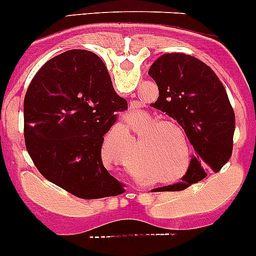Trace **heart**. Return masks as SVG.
I'll return each mask as SVG.
<instances>
[{
  "label": "heart",
  "mask_w": 256,
  "mask_h": 256,
  "mask_svg": "<svg viewBox=\"0 0 256 256\" xmlns=\"http://www.w3.org/2000/svg\"><path fill=\"white\" fill-rule=\"evenodd\" d=\"M131 122L136 128L146 125L138 136L140 152L132 164L135 171L151 168L156 176L150 180L158 184L164 181V174H174L184 168L186 158L190 162L191 144L180 124L168 118H158L148 112L134 115ZM122 131L128 135L130 126L124 125ZM126 170L135 175L131 165L126 166Z\"/></svg>",
  "instance_id": "obj_1"
}]
</instances>
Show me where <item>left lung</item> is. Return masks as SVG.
<instances>
[{
  "label": "left lung",
  "mask_w": 256,
  "mask_h": 256,
  "mask_svg": "<svg viewBox=\"0 0 256 256\" xmlns=\"http://www.w3.org/2000/svg\"><path fill=\"white\" fill-rule=\"evenodd\" d=\"M158 88L152 106L178 121L194 148L182 182L155 188L176 191L218 172L232 158L235 114L225 88L204 62L185 54H165L148 70Z\"/></svg>",
  "instance_id": "obj_1"
}]
</instances>
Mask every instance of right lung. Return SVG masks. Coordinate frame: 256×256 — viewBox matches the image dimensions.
Returning a JSON list of instances; mask_svg holds the SVG:
<instances>
[{"label":"right lung","mask_w":256,"mask_h":256,"mask_svg":"<svg viewBox=\"0 0 256 256\" xmlns=\"http://www.w3.org/2000/svg\"><path fill=\"white\" fill-rule=\"evenodd\" d=\"M126 108L98 54L70 50L48 60L24 101V142L37 170L81 199L120 195L122 184L104 166L101 148Z\"/></svg>","instance_id":"right-lung-1"}]
</instances>
